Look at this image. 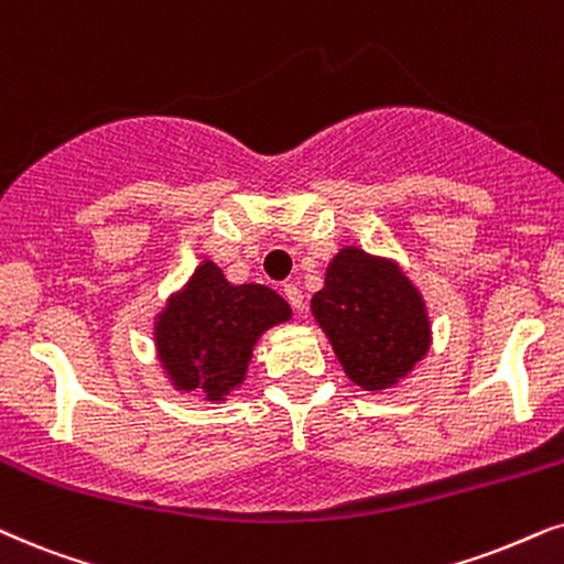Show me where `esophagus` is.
Instances as JSON below:
<instances>
[{
    "label": "esophagus",
    "mask_w": 564,
    "mask_h": 564,
    "mask_svg": "<svg viewBox=\"0 0 564 564\" xmlns=\"http://www.w3.org/2000/svg\"><path fill=\"white\" fill-rule=\"evenodd\" d=\"M284 297H288V303L292 305L295 311H303V292H300L297 284H284Z\"/></svg>",
    "instance_id": "34e87169"
}]
</instances>
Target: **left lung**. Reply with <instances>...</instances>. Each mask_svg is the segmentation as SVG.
<instances>
[{
    "mask_svg": "<svg viewBox=\"0 0 564 564\" xmlns=\"http://www.w3.org/2000/svg\"><path fill=\"white\" fill-rule=\"evenodd\" d=\"M311 311L347 378L362 391L393 389L430 352L433 336L422 292L397 261L357 246L334 256Z\"/></svg>",
    "mask_w": 564,
    "mask_h": 564,
    "instance_id": "8db88e82",
    "label": "left lung"
}]
</instances>
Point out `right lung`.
<instances>
[{"label":"right lung","instance_id":"obj_1","mask_svg":"<svg viewBox=\"0 0 564 564\" xmlns=\"http://www.w3.org/2000/svg\"><path fill=\"white\" fill-rule=\"evenodd\" d=\"M292 311L264 284H230L204 259L155 318V349L178 393L223 404L246 380L256 341Z\"/></svg>","mask_w":564,"mask_h":564}]
</instances>
